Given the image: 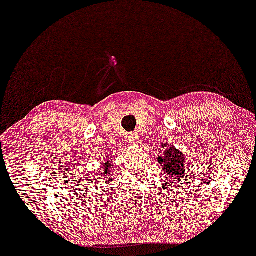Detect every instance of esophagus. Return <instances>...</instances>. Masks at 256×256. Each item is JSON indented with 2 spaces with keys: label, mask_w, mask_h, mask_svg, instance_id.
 <instances>
[{
  "label": "esophagus",
  "mask_w": 256,
  "mask_h": 256,
  "mask_svg": "<svg viewBox=\"0 0 256 256\" xmlns=\"http://www.w3.org/2000/svg\"><path fill=\"white\" fill-rule=\"evenodd\" d=\"M128 142L131 144V146H139L140 140L138 138V136L134 134V133H131L128 138Z\"/></svg>",
  "instance_id": "34e87169"
}]
</instances>
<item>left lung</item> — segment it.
<instances>
[{
    "label": "left lung",
    "mask_w": 256,
    "mask_h": 256,
    "mask_svg": "<svg viewBox=\"0 0 256 256\" xmlns=\"http://www.w3.org/2000/svg\"><path fill=\"white\" fill-rule=\"evenodd\" d=\"M163 152L158 158V163H161V168L172 179L174 184H180L182 180H186V158L180 150H178L174 146H170L169 144H162Z\"/></svg>",
    "instance_id": "obj_1"
}]
</instances>
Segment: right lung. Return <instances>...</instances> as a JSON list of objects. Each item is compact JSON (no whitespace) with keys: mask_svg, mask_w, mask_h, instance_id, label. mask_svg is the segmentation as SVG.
<instances>
[{"mask_svg":"<svg viewBox=\"0 0 256 256\" xmlns=\"http://www.w3.org/2000/svg\"><path fill=\"white\" fill-rule=\"evenodd\" d=\"M106 158H108V156H106V160L102 162L100 176H98V178L104 180V184H108V182L114 180V177H112V161Z\"/></svg>","mask_w":256,"mask_h":256,"instance_id":"obj_1","label":"right lung"}]
</instances>
